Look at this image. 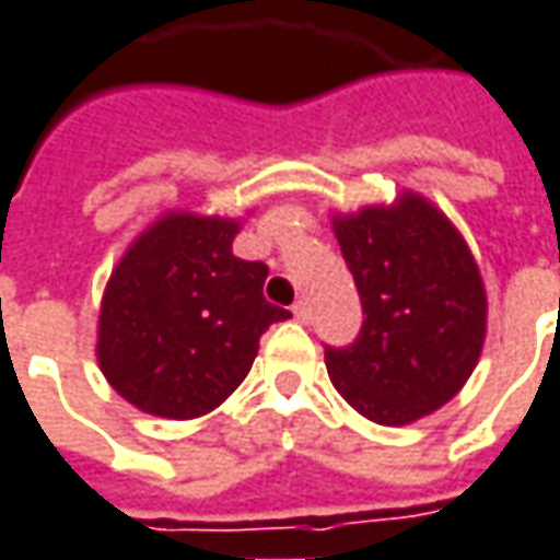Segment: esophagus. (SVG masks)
<instances>
[{
    "label": "esophagus",
    "mask_w": 560,
    "mask_h": 560,
    "mask_svg": "<svg viewBox=\"0 0 560 560\" xmlns=\"http://www.w3.org/2000/svg\"><path fill=\"white\" fill-rule=\"evenodd\" d=\"M291 312H293V318L300 320V324H306L308 320V306L303 303V300H296V303L291 306Z\"/></svg>",
    "instance_id": "1"
}]
</instances>
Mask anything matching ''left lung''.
I'll return each instance as SVG.
<instances>
[{
	"mask_svg": "<svg viewBox=\"0 0 560 560\" xmlns=\"http://www.w3.org/2000/svg\"><path fill=\"white\" fill-rule=\"evenodd\" d=\"M363 324L324 348L334 388L375 424H409L455 397L485 342V288L467 242L428 199L406 194L334 221Z\"/></svg>",
	"mask_w": 560,
	"mask_h": 560,
	"instance_id": "1",
	"label": "left lung"
}]
</instances>
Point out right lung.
Masks as SVG:
<instances>
[{
	"label": "right lung",
	"instance_id": "add662e5",
	"mask_svg": "<svg viewBox=\"0 0 560 560\" xmlns=\"http://www.w3.org/2000/svg\"><path fill=\"white\" fill-rule=\"evenodd\" d=\"M236 233L226 218L166 214L112 272L96 354L142 412H212L248 375L269 324L291 318L264 296L267 264L233 254Z\"/></svg>",
	"mask_w": 560,
	"mask_h": 560
}]
</instances>
